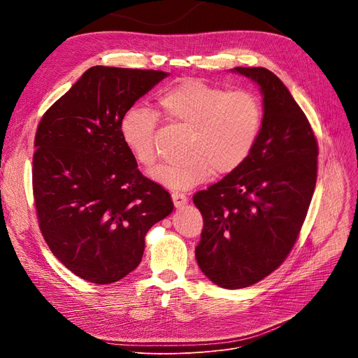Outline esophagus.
Here are the masks:
<instances>
[{"label":"esophagus","mask_w":358,"mask_h":358,"mask_svg":"<svg viewBox=\"0 0 358 358\" xmlns=\"http://www.w3.org/2000/svg\"><path fill=\"white\" fill-rule=\"evenodd\" d=\"M171 197H173L174 206L177 209H180V208H182L184 204H187V196L182 194V193H173Z\"/></svg>","instance_id":"1"}]
</instances>
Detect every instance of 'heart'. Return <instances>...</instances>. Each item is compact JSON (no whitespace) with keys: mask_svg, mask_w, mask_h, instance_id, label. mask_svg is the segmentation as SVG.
Returning <instances> with one entry per match:
<instances>
[{"mask_svg":"<svg viewBox=\"0 0 358 358\" xmlns=\"http://www.w3.org/2000/svg\"><path fill=\"white\" fill-rule=\"evenodd\" d=\"M158 108L169 120L189 127L181 149L182 161L159 165L150 177L171 190L185 192L213 174L234 173L248 159L262 126L259 99L247 90L228 91L197 80H185L164 91ZM152 111L134 107L120 119V136L138 164L155 162Z\"/></svg>","mask_w":358,"mask_h":358,"instance_id":"1","label":"heart"}]
</instances>
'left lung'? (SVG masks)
Listing matches in <instances>:
<instances>
[{"mask_svg": "<svg viewBox=\"0 0 358 358\" xmlns=\"http://www.w3.org/2000/svg\"><path fill=\"white\" fill-rule=\"evenodd\" d=\"M259 85L264 116L248 159L194 204L204 227L200 270L223 289L248 287L290 254L315 192L317 142L287 87L266 68L232 69Z\"/></svg>", "mask_w": 358, "mask_h": 358, "instance_id": "8db88e82", "label": "left lung"}]
</instances>
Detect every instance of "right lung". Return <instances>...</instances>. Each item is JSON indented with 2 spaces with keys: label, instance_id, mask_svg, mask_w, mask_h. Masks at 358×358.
<instances>
[{
  "label": "right lung",
  "instance_id": "right-lung-1",
  "mask_svg": "<svg viewBox=\"0 0 358 358\" xmlns=\"http://www.w3.org/2000/svg\"><path fill=\"white\" fill-rule=\"evenodd\" d=\"M165 77L92 66L37 126L31 174L41 232L53 255L91 283L134 271L146 232L174 209L164 187L141 174L119 129L124 111Z\"/></svg>",
  "mask_w": 358,
  "mask_h": 358
}]
</instances>
